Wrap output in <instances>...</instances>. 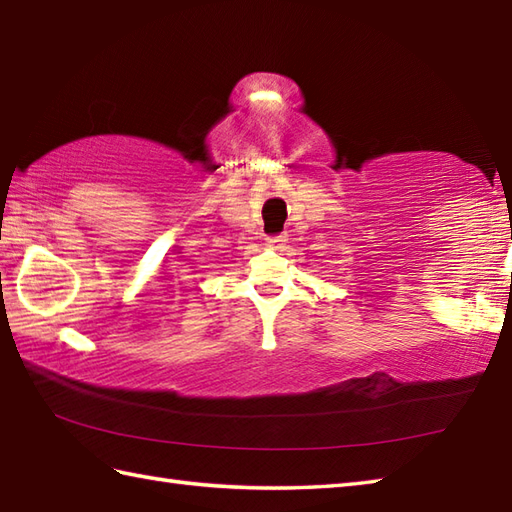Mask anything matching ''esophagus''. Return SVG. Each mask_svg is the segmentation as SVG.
Segmentation results:
<instances>
[{
  "instance_id": "obj_1",
  "label": "esophagus",
  "mask_w": 512,
  "mask_h": 512,
  "mask_svg": "<svg viewBox=\"0 0 512 512\" xmlns=\"http://www.w3.org/2000/svg\"><path fill=\"white\" fill-rule=\"evenodd\" d=\"M286 242H288L286 235H277V237H268V239H266V246H268L270 250H281V248L286 246Z\"/></svg>"
}]
</instances>
